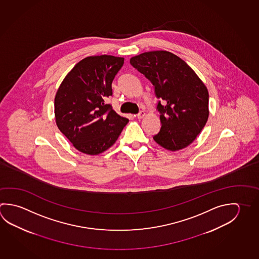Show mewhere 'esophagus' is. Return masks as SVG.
<instances>
[{
  "label": "esophagus",
  "instance_id": "34e87169",
  "mask_svg": "<svg viewBox=\"0 0 259 259\" xmlns=\"http://www.w3.org/2000/svg\"><path fill=\"white\" fill-rule=\"evenodd\" d=\"M145 113L144 111H140L138 114H136V117L138 119H142L145 116Z\"/></svg>",
  "mask_w": 259,
  "mask_h": 259
}]
</instances>
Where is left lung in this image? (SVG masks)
I'll list each match as a JSON object with an SVG mask.
<instances>
[{"instance_id":"1","label":"left lung","mask_w":259,"mask_h":259,"mask_svg":"<svg viewBox=\"0 0 259 259\" xmlns=\"http://www.w3.org/2000/svg\"><path fill=\"white\" fill-rule=\"evenodd\" d=\"M130 64L153 83L161 129L154 136L170 151L192 144L208 119L207 88L185 61L166 51L132 57Z\"/></svg>"}]
</instances>
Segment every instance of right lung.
<instances>
[{
    "instance_id": "obj_1",
    "label": "right lung",
    "mask_w": 259,
    "mask_h": 259,
    "mask_svg": "<svg viewBox=\"0 0 259 259\" xmlns=\"http://www.w3.org/2000/svg\"><path fill=\"white\" fill-rule=\"evenodd\" d=\"M123 61L113 55L87 57L75 64L56 93V124L83 154L105 152L129 122L105 102L113 95L112 82Z\"/></svg>"
}]
</instances>
